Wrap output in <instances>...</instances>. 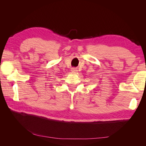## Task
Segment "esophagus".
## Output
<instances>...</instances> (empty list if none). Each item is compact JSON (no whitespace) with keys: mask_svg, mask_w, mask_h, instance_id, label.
Masks as SVG:
<instances>
[{"mask_svg":"<svg viewBox=\"0 0 146 146\" xmlns=\"http://www.w3.org/2000/svg\"><path fill=\"white\" fill-rule=\"evenodd\" d=\"M72 72H76L77 71V69H76V68H72V70H71Z\"/></svg>","mask_w":146,"mask_h":146,"instance_id":"obj_1","label":"esophagus"}]
</instances>
